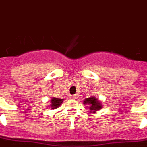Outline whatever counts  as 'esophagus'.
I'll list each match as a JSON object with an SVG mask.
<instances>
[{"mask_svg":"<svg viewBox=\"0 0 147 147\" xmlns=\"http://www.w3.org/2000/svg\"><path fill=\"white\" fill-rule=\"evenodd\" d=\"M70 98H72V99H75V98H77V95H71V96H70Z\"/></svg>","mask_w":147,"mask_h":147,"instance_id":"1","label":"esophagus"}]
</instances>
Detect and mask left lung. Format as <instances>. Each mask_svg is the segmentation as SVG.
Segmentation results:
<instances>
[{
  "label": "left lung",
  "mask_w": 147,
  "mask_h": 147,
  "mask_svg": "<svg viewBox=\"0 0 147 147\" xmlns=\"http://www.w3.org/2000/svg\"><path fill=\"white\" fill-rule=\"evenodd\" d=\"M84 104H86V108L90 110V112H95L98 109H101L103 107L102 104L98 100V98L93 96L86 98L84 100Z\"/></svg>",
  "instance_id": "obj_1"
}]
</instances>
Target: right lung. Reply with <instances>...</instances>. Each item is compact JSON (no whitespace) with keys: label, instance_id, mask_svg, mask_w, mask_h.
Returning a JSON list of instances; mask_svg holds the SVG:
<instances>
[{"label":"right lung","instance_id":"obj_1","mask_svg":"<svg viewBox=\"0 0 147 147\" xmlns=\"http://www.w3.org/2000/svg\"><path fill=\"white\" fill-rule=\"evenodd\" d=\"M63 99H60V98H52L51 99V108L52 109H56V108H58L61 105V104L63 103Z\"/></svg>","mask_w":147,"mask_h":147}]
</instances>
